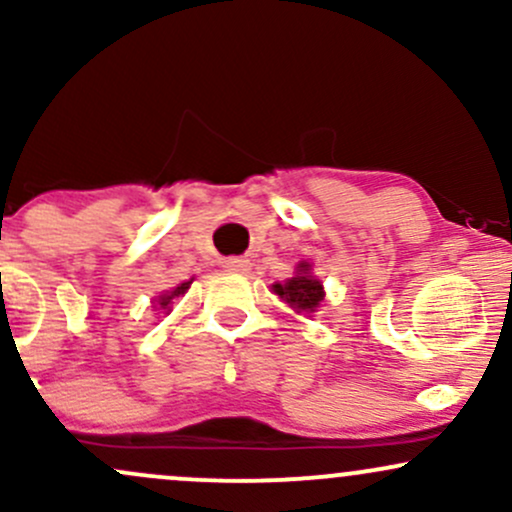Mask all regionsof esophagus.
Masks as SVG:
<instances>
[{
    "instance_id": "esophagus-1",
    "label": "esophagus",
    "mask_w": 512,
    "mask_h": 512,
    "mask_svg": "<svg viewBox=\"0 0 512 512\" xmlns=\"http://www.w3.org/2000/svg\"><path fill=\"white\" fill-rule=\"evenodd\" d=\"M226 267H228V269H236V272H240V269H248V262L240 260V257H231V260H226Z\"/></svg>"
}]
</instances>
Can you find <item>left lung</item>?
<instances>
[{
  "instance_id": "left-lung-1",
  "label": "left lung",
  "mask_w": 512,
  "mask_h": 512,
  "mask_svg": "<svg viewBox=\"0 0 512 512\" xmlns=\"http://www.w3.org/2000/svg\"><path fill=\"white\" fill-rule=\"evenodd\" d=\"M274 291L279 293L293 310H298V313H315V308L322 303V298H325L320 281H317L315 276H310L308 262L298 264V274L286 281V284H276Z\"/></svg>"
}]
</instances>
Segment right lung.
Instances as JSON below:
<instances>
[{
	"mask_svg": "<svg viewBox=\"0 0 512 512\" xmlns=\"http://www.w3.org/2000/svg\"><path fill=\"white\" fill-rule=\"evenodd\" d=\"M187 289H190V281H185V284H180V286H175L173 291L170 293H163L161 298H158V303H161V308L166 310L168 305H170V301H173V298H178V296H182V293H185Z\"/></svg>",
	"mask_w": 512,
	"mask_h": 512,
	"instance_id": "1",
	"label": "right lung"
}]
</instances>
